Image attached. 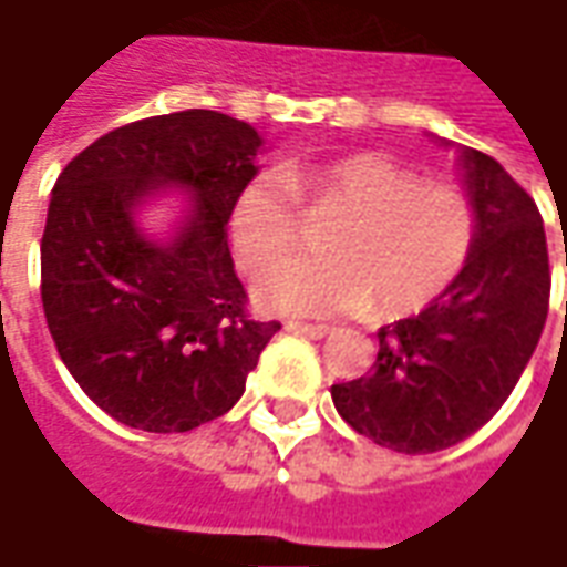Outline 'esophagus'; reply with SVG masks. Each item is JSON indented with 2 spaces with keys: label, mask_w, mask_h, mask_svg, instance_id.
<instances>
[{
  "label": "esophagus",
  "mask_w": 567,
  "mask_h": 567,
  "mask_svg": "<svg viewBox=\"0 0 567 567\" xmlns=\"http://www.w3.org/2000/svg\"><path fill=\"white\" fill-rule=\"evenodd\" d=\"M287 329H292V332H299V334H308V338H313V341H320V338L334 332L332 326H326V323H289Z\"/></svg>",
  "instance_id": "obj_1"
}]
</instances>
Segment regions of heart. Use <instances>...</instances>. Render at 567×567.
Listing matches in <instances>:
<instances>
[{"label":"heart","mask_w":567,"mask_h":567,"mask_svg":"<svg viewBox=\"0 0 567 567\" xmlns=\"http://www.w3.org/2000/svg\"><path fill=\"white\" fill-rule=\"evenodd\" d=\"M299 197L311 214H338L326 256L289 259L256 284L268 311L353 313L399 320L444 296L474 256L481 217L456 184L425 181L390 153H350L292 165L287 181L259 175L229 208V241L247 271H262L299 241Z\"/></svg>","instance_id":"obj_1"}]
</instances>
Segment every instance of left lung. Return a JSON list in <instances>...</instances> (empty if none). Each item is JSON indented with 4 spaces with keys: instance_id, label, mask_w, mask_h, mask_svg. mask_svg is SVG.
<instances>
[{
    "instance_id": "1",
    "label": "left lung",
    "mask_w": 567,
    "mask_h": 567,
    "mask_svg": "<svg viewBox=\"0 0 567 567\" xmlns=\"http://www.w3.org/2000/svg\"><path fill=\"white\" fill-rule=\"evenodd\" d=\"M481 217L474 256L429 308L383 326L374 369L334 383L347 425L380 447L435 453L474 435L507 402L549 311V259L535 198L481 151H462Z\"/></svg>"
}]
</instances>
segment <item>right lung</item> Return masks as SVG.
Wrapping results in <instances>:
<instances>
[{
    "label": "right lung",
    "instance_id": "add662e5",
    "mask_svg": "<svg viewBox=\"0 0 567 567\" xmlns=\"http://www.w3.org/2000/svg\"><path fill=\"white\" fill-rule=\"evenodd\" d=\"M259 144L229 114L175 111L102 135L56 177L41 305L65 369L117 423L168 435L217 420L280 329L247 313L226 235ZM168 183L197 208L175 243L153 245L131 208Z\"/></svg>",
    "mask_w": 567,
    "mask_h": 567
}]
</instances>
